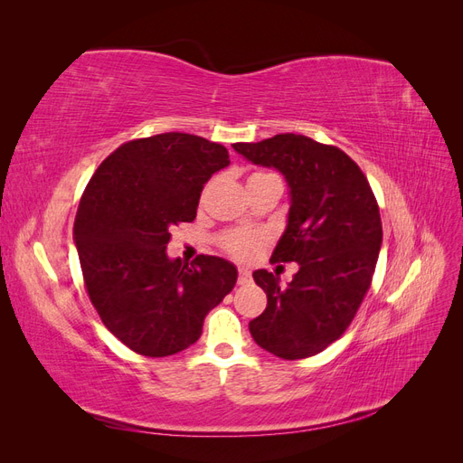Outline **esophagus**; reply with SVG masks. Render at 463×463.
<instances>
[{
	"label": "esophagus",
	"mask_w": 463,
	"mask_h": 463,
	"mask_svg": "<svg viewBox=\"0 0 463 463\" xmlns=\"http://www.w3.org/2000/svg\"><path fill=\"white\" fill-rule=\"evenodd\" d=\"M237 282L249 284L250 282V272L247 269H240V276H237Z\"/></svg>",
	"instance_id": "obj_1"
}]
</instances>
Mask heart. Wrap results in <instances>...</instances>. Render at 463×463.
<instances>
[{"label": "heart", "instance_id": "1", "mask_svg": "<svg viewBox=\"0 0 463 463\" xmlns=\"http://www.w3.org/2000/svg\"><path fill=\"white\" fill-rule=\"evenodd\" d=\"M253 175H262V174H253ZM262 241H264V237L260 233L233 232V233H228L226 237H223V247H226L230 255H233L237 259H250L257 253Z\"/></svg>", "mask_w": 463, "mask_h": 463}]
</instances>
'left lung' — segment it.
<instances>
[{"mask_svg": "<svg viewBox=\"0 0 463 463\" xmlns=\"http://www.w3.org/2000/svg\"><path fill=\"white\" fill-rule=\"evenodd\" d=\"M245 160L274 167L289 187V213L270 260L298 262L288 286L255 270L269 298L249 322L253 340L282 359L320 354L352 325L383 245L381 213L359 165L335 146L296 133L235 143Z\"/></svg>", "mask_w": 463, "mask_h": 463, "instance_id": "obj_1", "label": "left lung"}]
</instances>
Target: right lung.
I'll use <instances>...</instances> for the list:
<instances>
[{
    "mask_svg": "<svg viewBox=\"0 0 463 463\" xmlns=\"http://www.w3.org/2000/svg\"><path fill=\"white\" fill-rule=\"evenodd\" d=\"M230 165L218 143L162 133L121 145L82 193L73 240L94 309L133 352L165 357L201 338L210 309L237 282L235 266L167 257L170 230L197 216L201 191Z\"/></svg>",
    "mask_w": 463,
    "mask_h": 463,
    "instance_id": "obj_1",
    "label": "right lung"
}]
</instances>
